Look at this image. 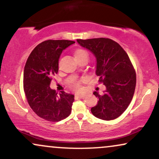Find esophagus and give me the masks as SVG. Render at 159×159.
Segmentation results:
<instances>
[{"mask_svg":"<svg viewBox=\"0 0 159 159\" xmlns=\"http://www.w3.org/2000/svg\"><path fill=\"white\" fill-rule=\"evenodd\" d=\"M77 97L80 99H84V98H85V95H78Z\"/></svg>","mask_w":159,"mask_h":159,"instance_id":"1","label":"esophagus"}]
</instances>
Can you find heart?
Instances as JSON below:
<instances>
[{
    "instance_id": "obj_1",
    "label": "heart",
    "mask_w": 159,
    "mask_h": 159,
    "mask_svg": "<svg viewBox=\"0 0 159 159\" xmlns=\"http://www.w3.org/2000/svg\"><path fill=\"white\" fill-rule=\"evenodd\" d=\"M75 58H77V60L80 59L82 58H88V53L84 49H77L76 50L75 53ZM81 82L82 80H77L75 79L74 81L71 83V87L73 90H80L81 89Z\"/></svg>"
}]
</instances>
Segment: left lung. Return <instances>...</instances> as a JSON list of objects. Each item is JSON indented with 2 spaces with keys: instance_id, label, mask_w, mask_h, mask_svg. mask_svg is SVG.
<instances>
[{
  "instance_id": "8db88e82",
  "label": "left lung",
  "mask_w": 159,
  "mask_h": 159,
  "mask_svg": "<svg viewBox=\"0 0 159 159\" xmlns=\"http://www.w3.org/2000/svg\"><path fill=\"white\" fill-rule=\"evenodd\" d=\"M81 46L94 54L97 60L96 75L106 90L103 95L93 93L98 98L91 112L97 118L109 121L121 116L133 98L136 73L126 51L109 38L77 39Z\"/></svg>"
}]
</instances>
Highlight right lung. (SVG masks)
<instances>
[{
	"mask_svg": "<svg viewBox=\"0 0 159 159\" xmlns=\"http://www.w3.org/2000/svg\"><path fill=\"white\" fill-rule=\"evenodd\" d=\"M75 41L48 40L33 49L26 62L23 87L32 111L45 120L56 122L66 119L71 111L75 96L50 88L53 77L58 71V59L63 50Z\"/></svg>",
	"mask_w": 159,
	"mask_h": 159,
	"instance_id": "add662e5",
	"label": "right lung"
}]
</instances>
